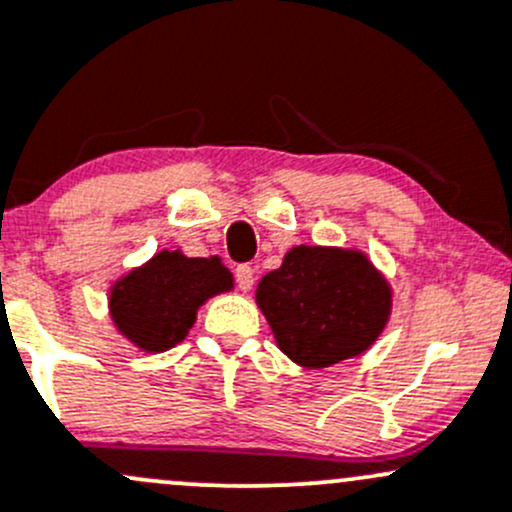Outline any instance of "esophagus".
I'll list each match as a JSON object with an SVG mask.
<instances>
[{
	"label": "esophagus",
	"instance_id": "34e87169",
	"mask_svg": "<svg viewBox=\"0 0 512 512\" xmlns=\"http://www.w3.org/2000/svg\"><path fill=\"white\" fill-rule=\"evenodd\" d=\"M252 282H255V269L250 265H238L235 267V284L240 291H250Z\"/></svg>",
	"mask_w": 512,
	"mask_h": 512
}]
</instances>
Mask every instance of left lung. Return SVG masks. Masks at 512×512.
Here are the masks:
<instances>
[{
  "instance_id": "left-lung-1",
  "label": "left lung",
  "mask_w": 512,
  "mask_h": 512,
  "mask_svg": "<svg viewBox=\"0 0 512 512\" xmlns=\"http://www.w3.org/2000/svg\"><path fill=\"white\" fill-rule=\"evenodd\" d=\"M257 306L286 357L323 369L374 345L389 320L391 289L362 252L299 245L262 277Z\"/></svg>"
}]
</instances>
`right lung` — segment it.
<instances>
[{
	"mask_svg": "<svg viewBox=\"0 0 512 512\" xmlns=\"http://www.w3.org/2000/svg\"><path fill=\"white\" fill-rule=\"evenodd\" d=\"M230 289L233 274L218 257L162 250L114 284L109 308L119 333L133 345L165 352L187 338L201 303Z\"/></svg>",
	"mask_w": 512,
	"mask_h": 512,
	"instance_id": "obj_1",
	"label": "right lung"
}]
</instances>
